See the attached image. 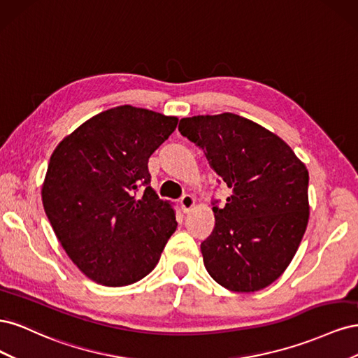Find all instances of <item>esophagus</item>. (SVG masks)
Here are the masks:
<instances>
[{
    "label": "esophagus",
    "mask_w": 358,
    "mask_h": 358,
    "mask_svg": "<svg viewBox=\"0 0 358 358\" xmlns=\"http://www.w3.org/2000/svg\"><path fill=\"white\" fill-rule=\"evenodd\" d=\"M194 204H196V199H194L192 196H189V194H185V196H182V199H180V208H182V210L183 212H189L192 208H194Z\"/></svg>",
    "instance_id": "1"
}]
</instances>
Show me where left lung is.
I'll return each instance as SVG.
<instances>
[{"mask_svg": "<svg viewBox=\"0 0 358 358\" xmlns=\"http://www.w3.org/2000/svg\"><path fill=\"white\" fill-rule=\"evenodd\" d=\"M179 131L231 189L222 209L213 200L215 227L201 243L206 270L230 291L266 288L285 272L306 231V166L282 138L234 113L183 117Z\"/></svg>", "mask_w": 358, "mask_h": 358, "instance_id": "left-lung-1", "label": "left lung"}]
</instances>
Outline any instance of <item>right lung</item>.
I'll return each mask as SVG.
<instances>
[{
	"label": "right lung",
	"instance_id": "1",
	"mask_svg": "<svg viewBox=\"0 0 358 358\" xmlns=\"http://www.w3.org/2000/svg\"><path fill=\"white\" fill-rule=\"evenodd\" d=\"M178 125L133 106L95 115L53 150L41 200L64 251L96 284H134L157 266L178 222L150 188L149 157Z\"/></svg>",
	"mask_w": 358,
	"mask_h": 358
}]
</instances>
